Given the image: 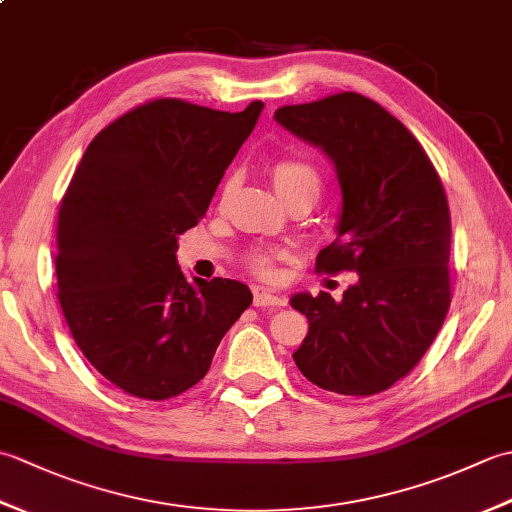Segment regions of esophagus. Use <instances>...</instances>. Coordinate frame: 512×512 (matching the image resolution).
Segmentation results:
<instances>
[{"mask_svg": "<svg viewBox=\"0 0 512 512\" xmlns=\"http://www.w3.org/2000/svg\"><path fill=\"white\" fill-rule=\"evenodd\" d=\"M255 308H281L286 306V297L275 295V292H268V290H255Z\"/></svg>", "mask_w": 512, "mask_h": 512, "instance_id": "esophagus-1", "label": "esophagus"}]
</instances>
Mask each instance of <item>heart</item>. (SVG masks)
I'll list each match as a JSON object with an SVG mask.
<instances>
[{"label": "heart", "mask_w": 512, "mask_h": 512, "mask_svg": "<svg viewBox=\"0 0 512 512\" xmlns=\"http://www.w3.org/2000/svg\"><path fill=\"white\" fill-rule=\"evenodd\" d=\"M270 178H273L275 189L279 191L281 198H288V195L297 191H312L319 193L321 178L319 171L308 160L295 158V156H281L270 162ZM231 189V182H226L224 191ZM279 257V250L270 248H253L246 255L248 268L257 273L259 277H273L275 275V262Z\"/></svg>", "instance_id": "b5f03b06"}]
</instances>
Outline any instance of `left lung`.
Listing matches in <instances>:
<instances>
[{
    "instance_id": "8db88e82",
    "label": "left lung",
    "mask_w": 512,
    "mask_h": 512,
    "mask_svg": "<svg viewBox=\"0 0 512 512\" xmlns=\"http://www.w3.org/2000/svg\"><path fill=\"white\" fill-rule=\"evenodd\" d=\"M275 121L321 147L341 184L336 239L317 270L356 273L341 301L328 292L290 299L310 323L292 358L321 389L378 394L418 365L449 312L447 193L409 129L363 94L279 107Z\"/></svg>"
}]
</instances>
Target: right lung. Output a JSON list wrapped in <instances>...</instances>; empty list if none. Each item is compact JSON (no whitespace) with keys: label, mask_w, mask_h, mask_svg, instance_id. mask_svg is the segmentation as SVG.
<instances>
[{"label":"right lung","mask_w":512,"mask_h":512,"mask_svg":"<svg viewBox=\"0 0 512 512\" xmlns=\"http://www.w3.org/2000/svg\"><path fill=\"white\" fill-rule=\"evenodd\" d=\"M262 110L149 101L101 129L74 171L59 209L57 297L83 356L129 396L167 400L200 383L253 303L242 281L191 284L176 250Z\"/></svg>","instance_id":"right-lung-1"}]
</instances>
